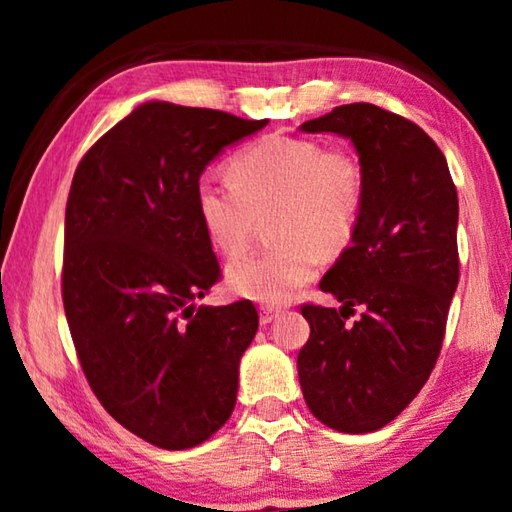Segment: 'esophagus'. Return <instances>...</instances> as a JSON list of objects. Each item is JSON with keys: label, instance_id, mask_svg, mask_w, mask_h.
Returning <instances> with one entry per match:
<instances>
[{"label": "esophagus", "instance_id": "obj_1", "mask_svg": "<svg viewBox=\"0 0 512 512\" xmlns=\"http://www.w3.org/2000/svg\"><path fill=\"white\" fill-rule=\"evenodd\" d=\"M282 314L280 307H273V305H262L259 307V323L262 325H268L273 323V320Z\"/></svg>", "mask_w": 512, "mask_h": 512}]
</instances>
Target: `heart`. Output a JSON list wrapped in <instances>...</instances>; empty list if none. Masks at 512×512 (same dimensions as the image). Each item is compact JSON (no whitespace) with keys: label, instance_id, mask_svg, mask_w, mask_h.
I'll return each mask as SVG.
<instances>
[{"label":"heart","instance_id":"b5f03b06","mask_svg":"<svg viewBox=\"0 0 512 512\" xmlns=\"http://www.w3.org/2000/svg\"><path fill=\"white\" fill-rule=\"evenodd\" d=\"M230 180L203 176L194 189L196 214L210 244L225 257L248 248L262 216L271 219L268 253L228 268V287L241 298L282 305L314 280L320 250L339 253L357 230L366 176L345 149L314 140L268 135L232 158Z\"/></svg>","mask_w":512,"mask_h":512}]
</instances>
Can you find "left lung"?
<instances>
[{"mask_svg":"<svg viewBox=\"0 0 512 512\" xmlns=\"http://www.w3.org/2000/svg\"><path fill=\"white\" fill-rule=\"evenodd\" d=\"M300 131L350 140L366 176L352 244L320 280L341 307H302L311 334L300 388L327 427L370 433L413 402L436 366L458 287L456 187L436 142L372 103L339 106ZM354 306L364 314L350 326Z\"/></svg>","mask_w":512,"mask_h":512,"instance_id":"obj_1","label":"left lung"}]
</instances>
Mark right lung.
Listing matches in <instances>:
<instances>
[{"label": "right lung", "instance_id": "add662e5", "mask_svg": "<svg viewBox=\"0 0 512 512\" xmlns=\"http://www.w3.org/2000/svg\"><path fill=\"white\" fill-rule=\"evenodd\" d=\"M268 124L146 101L76 167L65 210L63 305L81 368L112 418L189 449L228 422L259 316L198 305L221 277L194 189L225 146Z\"/></svg>", "mask_w": 512, "mask_h": 512}]
</instances>
